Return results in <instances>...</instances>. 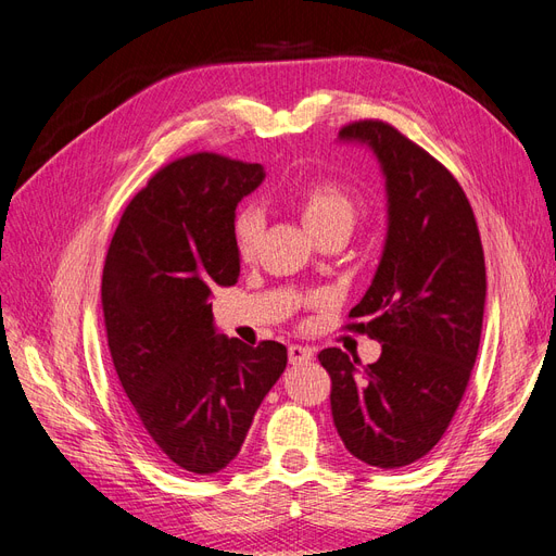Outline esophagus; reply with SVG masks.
<instances>
[{
    "mask_svg": "<svg viewBox=\"0 0 556 556\" xmlns=\"http://www.w3.org/2000/svg\"><path fill=\"white\" fill-rule=\"evenodd\" d=\"M288 357H290V364L296 366V364H308L313 359V350L306 348V345H290L288 348Z\"/></svg>",
    "mask_w": 556,
    "mask_h": 556,
    "instance_id": "1",
    "label": "esophagus"
}]
</instances>
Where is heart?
Returning <instances> with one entry per match:
<instances>
[{
	"instance_id": "heart-1",
	"label": "heart",
	"mask_w": 556,
	"mask_h": 556,
	"mask_svg": "<svg viewBox=\"0 0 556 556\" xmlns=\"http://www.w3.org/2000/svg\"><path fill=\"white\" fill-rule=\"evenodd\" d=\"M282 199L299 211L301 220L315 237L331 229L350 231L355 225L359 206L345 185L331 178H308L282 190ZM262 231V215L257 208H243L233 220V241L243 260H252L257 252Z\"/></svg>"
}]
</instances>
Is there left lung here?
Segmentation results:
<instances>
[{
	"mask_svg": "<svg viewBox=\"0 0 556 556\" xmlns=\"http://www.w3.org/2000/svg\"><path fill=\"white\" fill-rule=\"evenodd\" d=\"M339 137L374 150L387 185V241L371 288L345 329L382 343L380 359L327 348L331 415L343 445L368 466L422 459L457 413L480 348L486 294L473 208L445 166L382 121Z\"/></svg>",
	"mask_w": 556,
	"mask_h": 556,
	"instance_id": "1",
	"label": "left lung"
}]
</instances>
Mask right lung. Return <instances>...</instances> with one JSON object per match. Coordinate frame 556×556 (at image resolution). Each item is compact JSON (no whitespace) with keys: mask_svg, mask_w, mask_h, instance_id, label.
Listing matches in <instances>:
<instances>
[{"mask_svg":"<svg viewBox=\"0 0 556 556\" xmlns=\"http://www.w3.org/2000/svg\"><path fill=\"white\" fill-rule=\"evenodd\" d=\"M262 164L178 157L134 197L109 245L102 304L109 350L143 443L197 476L237 457L288 348L217 336L211 296L241 271L233 217Z\"/></svg>","mask_w":556,"mask_h":556,"instance_id":"obj_1","label":"right lung"}]
</instances>
